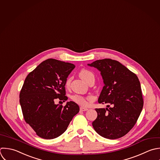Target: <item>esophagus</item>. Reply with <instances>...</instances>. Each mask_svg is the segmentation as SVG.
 Segmentation results:
<instances>
[{
	"instance_id": "esophagus-1",
	"label": "esophagus",
	"mask_w": 160,
	"mask_h": 160,
	"mask_svg": "<svg viewBox=\"0 0 160 160\" xmlns=\"http://www.w3.org/2000/svg\"><path fill=\"white\" fill-rule=\"evenodd\" d=\"M80 111H82V112H85V111H87V110H88V108H85V107H80Z\"/></svg>"
}]
</instances>
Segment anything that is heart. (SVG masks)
I'll list each match as a JSON object with an SVG mask.
<instances>
[{
  "mask_svg": "<svg viewBox=\"0 0 160 160\" xmlns=\"http://www.w3.org/2000/svg\"><path fill=\"white\" fill-rule=\"evenodd\" d=\"M79 75L80 76V77L83 79L85 81H86L87 82H88V80L92 78H94V75L93 73L88 70H87V69H82L80 72H79ZM70 83V78H68L66 81H65V85L66 87H68L69 86ZM72 100L78 103V105H82V106H86L87 104H88V101H87V99L82 96V95H78V94H75V95H73L72 96Z\"/></svg>",
  "mask_w": 160,
  "mask_h": 160,
  "instance_id": "heart-1",
  "label": "heart"
}]
</instances>
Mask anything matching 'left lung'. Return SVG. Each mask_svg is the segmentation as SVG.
Masks as SVG:
<instances>
[{
  "label": "left lung",
  "instance_id": "1",
  "mask_svg": "<svg viewBox=\"0 0 160 160\" xmlns=\"http://www.w3.org/2000/svg\"><path fill=\"white\" fill-rule=\"evenodd\" d=\"M88 65L101 72L105 85L98 103L108 104L109 108L95 109L97 118L93 127L105 138H120L133 128L143 107L138 78L121 63L110 58L98 60Z\"/></svg>",
  "mask_w": 160,
  "mask_h": 160
}]
</instances>
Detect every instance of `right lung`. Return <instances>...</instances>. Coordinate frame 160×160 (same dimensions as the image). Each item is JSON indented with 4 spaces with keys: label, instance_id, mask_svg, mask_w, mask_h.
Instances as JSON below:
<instances>
[{
    "label": "right lung",
    "instance_id": "add662e5",
    "mask_svg": "<svg viewBox=\"0 0 160 160\" xmlns=\"http://www.w3.org/2000/svg\"><path fill=\"white\" fill-rule=\"evenodd\" d=\"M75 67L72 63L49 58L30 72L24 81L19 95L23 118L40 138L60 136L79 112L78 105L73 102L65 106L54 102L68 99L65 83Z\"/></svg>",
    "mask_w": 160,
    "mask_h": 160
}]
</instances>
